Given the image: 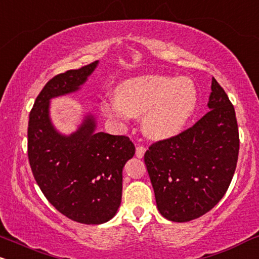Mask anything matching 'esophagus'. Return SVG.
I'll return each instance as SVG.
<instances>
[{
  "mask_svg": "<svg viewBox=\"0 0 259 259\" xmlns=\"http://www.w3.org/2000/svg\"><path fill=\"white\" fill-rule=\"evenodd\" d=\"M145 152L146 148L143 147V146H138V147H136V157L142 158L143 155H145Z\"/></svg>",
  "mask_w": 259,
  "mask_h": 259,
  "instance_id": "1",
  "label": "esophagus"
}]
</instances>
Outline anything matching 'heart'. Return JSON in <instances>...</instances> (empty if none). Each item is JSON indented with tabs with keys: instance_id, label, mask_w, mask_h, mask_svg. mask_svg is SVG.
<instances>
[{
	"instance_id": "heart-1",
	"label": "heart",
	"mask_w": 259,
	"mask_h": 259,
	"mask_svg": "<svg viewBox=\"0 0 259 259\" xmlns=\"http://www.w3.org/2000/svg\"><path fill=\"white\" fill-rule=\"evenodd\" d=\"M117 98L102 102L108 117L125 123L142 116V129L148 138H172L187 125L198 107V89L188 77L145 74L121 82Z\"/></svg>"
}]
</instances>
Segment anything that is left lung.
<instances>
[{"instance_id":"8db88e82","label":"left lung","mask_w":259,"mask_h":259,"mask_svg":"<svg viewBox=\"0 0 259 259\" xmlns=\"http://www.w3.org/2000/svg\"><path fill=\"white\" fill-rule=\"evenodd\" d=\"M210 111L192 127L151 145L145 164L161 216L189 222L216 206L234 176L239 130L234 106L212 78Z\"/></svg>"}]
</instances>
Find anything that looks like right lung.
<instances>
[{
	"instance_id": "obj_1",
	"label": "right lung",
	"mask_w": 259,
	"mask_h": 259,
	"mask_svg": "<svg viewBox=\"0 0 259 259\" xmlns=\"http://www.w3.org/2000/svg\"><path fill=\"white\" fill-rule=\"evenodd\" d=\"M98 64L53 77L37 96L27 127V154L40 191L59 212L84 224L114 217L121 201L123 167L135 154L126 136L96 132L92 113L70 135L53 125L51 100L79 90Z\"/></svg>"
}]
</instances>
